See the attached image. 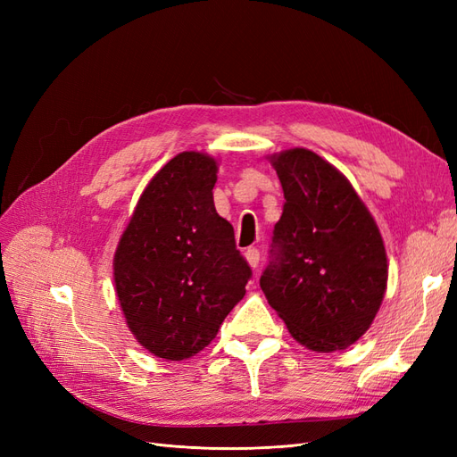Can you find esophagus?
I'll list each match as a JSON object with an SVG mask.
<instances>
[{
  "label": "esophagus",
  "instance_id": "34e87169",
  "mask_svg": "<svg viewBox=\"0 0 457 457\" xmlns=\"http://www.w3.org/2000/svg\"><path fill=\"white\" fill-rule=\"evenodd\" d=\"M244 255H245V261L250 262L252 269L259 267V250H257V247H247Z\"/></svg>",
  "mask_w": 457,
  "mask_h": 457
}]
</instances>
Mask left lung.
<instances>
[{
    "instance_id": "1",
    "label": "left lung",
    "mask_w": 457,
    "mask_h": 457,
    "mask_svg": "<svg viewBox=\"0 0 457 457\" xmlns=\"http://www.w3.org/2000/svg\"><path fill=\"white\" fill-rule=\"evenodd\" d=\"M270 163L286 202L262 294L307 349L349 347L371 326L386 289L381 232L347 177L312 150L289 148Z\"/></svg>"
}]
</instances>
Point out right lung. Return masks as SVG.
Returning a JSON list of instances; mask_svg holds the SVG:
<instances>
[{"mask_svg":"<svg viewBox=\"0 0 457 457\" xmlns=\"http://www.w3.org/2000/svg\"><path fill=\"white\" fill-rule=\"evenodd\" d=\"M215 183L212 156L171 158L146 185L114 255L128 328L165 361L207 347L252 278L232 225L215 212Z\"/></svg>","mask_w":457,"mask_h":457,"instance_id":"obj_1","label":"right lung"}]
</instances>
